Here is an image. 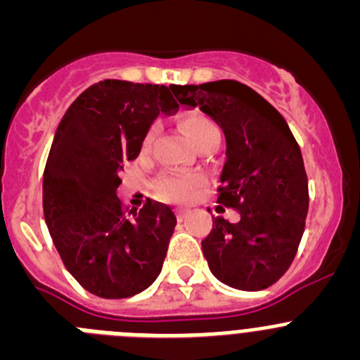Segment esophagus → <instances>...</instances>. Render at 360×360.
Listing matches in <instances>:
<instances>
[{
    "mask_svg": "<svg viewBox=\"0 0 360 360\" xmlns=\"http://www.w3.org/2000/svg\"><path fill=\"white\" fill-rule=\"evenodd\" d=\"M176 214L178 218H184L187 214V209L186 207H176Z\"/></svg>",
    "mask_w": 360,
    "mask_h": 360,
    "instance_id": "1",
    "label": "esophagus"
}]
</instances>
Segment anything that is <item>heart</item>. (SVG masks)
<instances>
[{"mask_svg": "<svg viewBox=\"0 0 360 360\" xmlns=\"http://www.w3.org/2000/svg\"><path fill=\"white\" fill-rule=\"evenodd\" d=\"M184 126H186V131L187 135H189L191 141L195 142L205 129L214 126V122H212L209 117L189 115L184 120ZM157 131L158 126L157 124H153L151 128H149L148 135H146V144H149V142L155 139ZM198 184L200 176H196V174H167V176H164L160 180L158 189H160L162 196H165V198H182V196H186L187 193H189L195 186H198Z\"/></svg>", "mask_w": 360, "mask_h": 360, "instance_id": "b5f03b06", "label": "heart"}]
</instances>
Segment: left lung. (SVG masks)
Returning <instances> with one entry per match:
<instances>
[{"mask_svg": "<svg viewBox=\"0 0 360 360\" xmlns=\"http://www.w3.org/2000/svg\"><path fill=\"white\" fill-rule=\"evenodd\" d=\"M174 95L212 117L227 141L218 202L241 218H214L202 241L209 269L229 287L263 290L287 272L304 232L308 178L299 144L281 113L247 84L224 79L176 86Z\"/></svg>", "mask_w": 360, "mask_h": 360, "instance_id": "obj_1", "label": "left lung"}]
</instances>
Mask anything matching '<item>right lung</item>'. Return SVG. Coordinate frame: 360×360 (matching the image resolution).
Here are the masks:
<instances>
[{"label":"right lung","mask_w":360,"mask_h":360,"mask_svg":"<svg viewBox=\"0 0 360 360\" xmlns=\"http://www.w3.org/2000/svg\"><path fill=\"white\" fill-rule=\"evenodd\" d=\"M174 88L106 79L82 91L57 126L43 174L44 221L70 274L98 297H131L164 265L173 209L148 200L128 211L115 191L153 120L180 108Z\"/></svg>","instance_id":"obj_1"}]
</instances>
